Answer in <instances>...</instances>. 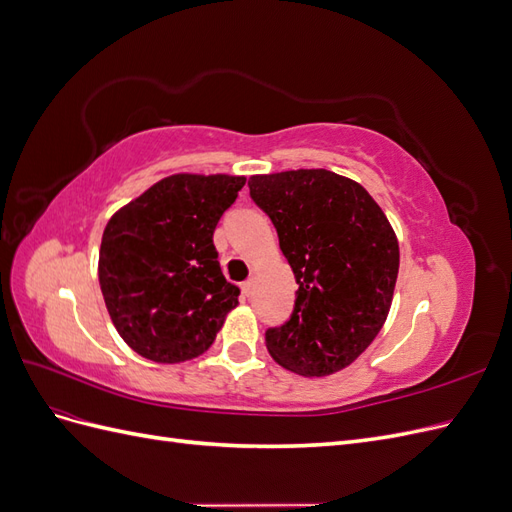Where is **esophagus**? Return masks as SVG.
<instances>
[{"label": "esophagus", "instance_id": "34e87169", "mask_svg": "<svg viewBox=\"0 0 512 512\" xmlns=\"http://www.w3.org/2000/svg\"><path fill=\"white\" fill-rule=\"evenodd\" d=\"M254 284H256V280H254V277H250V280H247V282H243V294H247V297H250V294H252V290H254Z\"/></svg>", "mask_w": 512, "mask_h": 512}]
</instances>
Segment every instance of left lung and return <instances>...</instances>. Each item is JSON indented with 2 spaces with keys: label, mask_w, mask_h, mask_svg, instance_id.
I'll list each match as a JSON object with an SVG mask.
<instances>
[{
  "label": "left lung",
  "mask_w": 512,
  "mask_h": 512,
  "mask_svg": "<svg viewBox=\"0 0 512 512\" xmlns=\"http://www.w3.org/2000/svg\"><path fill=\"white\" fill-rule=\"evenodd\" d=\"M247 185L299 284L290 320L267 331V350L303 378L337 374L389 316L399 271L395 230L361 183L327 168L252 175Z\"/></svg>",
  "instance_id": "obj_1"
}]
</instances>
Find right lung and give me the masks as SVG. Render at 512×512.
Segmentation results:
<instances>
[{"label": "right lung", "mask_w": 512, "mask_h": 512, "mask_svg": "<svg viewBox=\"0 0 512 512\" xmlns=\"http://www.w3.org/2000/svg\"><path fill=\"white\" fill-rule=\"evenodd\" d=\"M243 185V175L177 173L108 220L98 280L108 316L136 354L162 365L196 359L239 305L213 230Z\"/></svg>", "instance_id": "right-lung-1"}]
</instances>
